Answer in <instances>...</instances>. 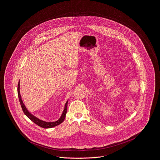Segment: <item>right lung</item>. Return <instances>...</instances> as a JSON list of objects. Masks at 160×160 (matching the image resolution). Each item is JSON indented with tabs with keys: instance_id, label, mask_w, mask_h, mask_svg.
I'll return each instance as SVG.
<instances>
[{
	"instance_id": "add662e5",
	"label": "right lung",
	"mask_w": 160,
	"mask_h": 160,
	"mask_svg": "<svg viewBox=\"0 0 160 160\" xmlns=\"http://www.w3.org/2000/svg\"><path fill=\"white\" fill-rule=\"evenodd\" d=\"M18 98H19V102H20V104H21V108L22 109V111L24 112V113L34 123H36V124H37L38 126L42 127V128H53L54 127L56 126H58L59 124H61V123L63 122V121L65 119V117H66V114L67 113V107H68V101L66 102V104H65V106H64V110H63V112L61 116V117L59 118V120H58L56 122H45V121H43V120H40L39 118H38L37 117H35L34 115H33L32 114H31L28 110V109L26 108V106H24L22 101V99H21V94H20V91H19V81L18 82Z\"/></svg>"
}]
</instances>
